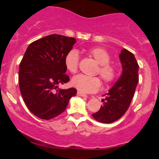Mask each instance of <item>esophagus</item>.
Returning <instances> with one entry per match:
<instances>
[{
  "mask_svg": "<svg viewBox=\"0 0 159 159\" xmlns=\"http://www.w3.org/2000/svg\"><path fill=\"white\" fill-rule=\"evenodd\" d=\"M77 95H78V96H82V97H87V95L83 93H81V92H79V91H78Z\"/></svg>",
  "mask_w": 159,
  "mask_h": 159,
  "instance_id": "esophagus-1",
  "label": "esophagus"
}]
</instances>
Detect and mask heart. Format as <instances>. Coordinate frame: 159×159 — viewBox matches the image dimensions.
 <instances>
[{"label":"heart","instance_id":"heart-1","mask_svg":"<svg viewBox=\"0 0 159 159\" xmlns=\"http://www.w3.org/2000/svg\"><path fill=\"white\" fill-rule=\"evenodd\" d=\"M90 55L93 57L99 64L97 74H99L105 84L114 81L116 76V69L109 63L110 54L105 48L101 47H93L87 51ZM79 63V54L76 50H71L65 55L64 66L67 71L75 74L77 72ZM72 84L82 93H92L98 90L101 87V81L97 77H88L84 75H78L72 80Z\"/></svg>","mask_w":159,"mask_h":159}]
</instances>
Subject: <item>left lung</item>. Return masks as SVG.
<instances>
[{"instance_id":"left-lung-1","label":"left lung","mask_w":159,"mask_h":159,"mask_svg":"<svg viewBox=\"0 0 159 159\" xmlns=\"http://www.w3.org/2000/svg\"><path fill=\"white\" fill-rule=\"evenodd\" d=\"M119 57L123 68L121 76L105 94L99 111L92 114L100 123H111L119 120L129 108L138 85L139 66L134 55L123 48Z\"/></svg>"}]
</instances>
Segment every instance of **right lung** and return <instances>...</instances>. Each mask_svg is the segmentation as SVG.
<instances>
[{"mask_svg": "<svg viewBox=\"0 0 159 159\" xmlns=\"http://www.w3.org/2000/svg\"><path fill=\"white\" fill-rule=\"evenodd\" d=\"M75 43V38L52 34L33 42L24 54L19 71L20 92L27 108L40 119L62 114L76 95L75 88H58L69 81L64 57Z\"/></svg>", "mask_w": 159, "mask_h": 159, "instance_id": "1", "label": "right lung"}]
</instances>
